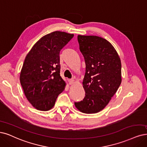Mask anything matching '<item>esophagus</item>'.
<instances>
[{"label": "esophagus", "mask_w": 147, "mask_h": 147, "mask_svg": "<svg viewBox=\"0 0 147 147\" xmlns=\"http://www.w3.org/2000/svg\"><path fill=\"white\" fill-rule=\"evenodd\" d=\"M68 82H69V85H73L74 83V79H69L68 80Z\"/></svg>", "instance_id": "esophagus-1"}]
</instances>
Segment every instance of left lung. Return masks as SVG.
I'll return each instance as SVG.
<instances>
[{
	"mask_svg": "<svg viewBox=\"0 0 147 147\" xmlns=\"http://www.w3.org/2000/svg\"><path fill=\"white\" fill-rule=\"evenodd\" d=\"M78 40L86 65L82 82L85 96L74 105L82 113H96L108 105L121 84V61L115 48L104 38L78 35Z\"/></svg>",
	"mask_w": 147,
	"mask_h": 147,
	"instance_id": "8db88e82",
	"label": "left lung"
}]
</instances>
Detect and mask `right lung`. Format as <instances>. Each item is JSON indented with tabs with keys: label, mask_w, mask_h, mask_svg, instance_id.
Masks as SVG:
<instances>
[{
	"label": "right lung",
	"mask_w": 147,
	"mask_h": 147,
	"mask_svg": "<svg viewBox=\"0 0 147 147\" xmlns=\"http://www.w3.org/2000/svg\"><path fill=\"white\" fill-rule=\"evenodd\" d=\"M74 34L54 31L41 37L25 59L20 74L24 94L32 106L51 110L66 83L60 76L59 53Z\"/></svg>",
	"instance_id": "1"
}]
</instances>
